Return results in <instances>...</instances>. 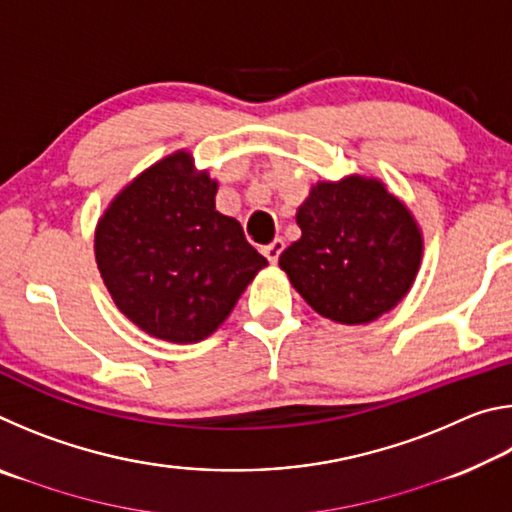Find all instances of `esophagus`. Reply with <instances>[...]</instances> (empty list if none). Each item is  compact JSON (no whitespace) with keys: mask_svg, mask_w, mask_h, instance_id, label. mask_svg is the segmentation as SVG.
<instances>
[{"mask_svg":"<svg viewBox=\"0 0 512 512\" xmlns=\"http://www.w3.org/2000/svg\"><path fill=\"white\" fill-rule=\"evenodd\" d=\"M282 250H284V241H282V239H273L271 244L262 248V253L266 255L268 262L275 264L277 259H280V253H282Z\"/></svg>","mask_w":512,"mask_h":512,"instance_id":"obj_1","label":"esophagus"}]
</instances>
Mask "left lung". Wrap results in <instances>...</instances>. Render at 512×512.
Wrapping results in <instances>:
<instances>
[{"instance_id": "1", "label": "left lung", "mask_w": 512, "mask_h": 512, "mask_svg": "<svg viewBox=\"0 0 512 512\" xmlns=\"http://www.w3.org/2000/svg\"><path fill=\"white\" fill-rule=\"evenodd\" d=\"M296 221L302 237L280 255V268L320 316L366 325L409 293L422 262V232L381 180L316 183Z\"/></svg>"}]
</instances>
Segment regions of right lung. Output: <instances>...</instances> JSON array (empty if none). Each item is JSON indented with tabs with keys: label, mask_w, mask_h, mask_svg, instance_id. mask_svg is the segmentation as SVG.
<instances>
[{
	"label": "right lung",
	"mask_w": 512,
	"mask_h": 512,
	"mask_svg": "<svg viewBox=\"0 0 512 512\" xmlns=\"http://www.w3.org/2000/svg\"><path fill=\"white\" fill-rule=\"evenodd\" d=\"M216 180L178 151L142 171L94 232L103 284L142 332L196 343L219 327L268 264L241 223L216 212Z\"/></svg>",
	"instance_id": "1"
}]
</instances>
